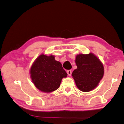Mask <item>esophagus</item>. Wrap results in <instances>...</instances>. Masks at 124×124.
<instances>
[{
	"instance_id": "1",
	"label": "esophagus",
	"mask_w": 124,
	"mask_h": 124,
	"mask_svg": "<svg viewBox=\"0 0 124 124\" xmlns=\"http://www.w3.org/2000/svg\"><path fill=\"white\" fill-rule=\"evenodd\" d=\"M67 74H68V76H71L72 74V71H71V70H67Z\"/></svg>"
}]
</instances>
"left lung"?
I'll use <instances>...</instances> for the list:
<instances>
[{
    "instance_id": "8db88e82",
    "label": "left lung",
    "mask_w": 124,
    "mask_h": 124,
    "mask_svg": "<svg viewBox=\"0 0 124 124\" xmlns=\"http://www.w3.org/2000/svg\"><path fill=\"white\" fill-rule=\"evenodd\" d=\"M77 69L72 72L76 84L83 92H89L97 87L104 73L102 62L96 56L90 53L76 56Z\"/></svg>"
}]
</instances>
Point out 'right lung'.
I'll return each instance as SVG.
<instances>
[{
	"label": "right lung",
	"instance_id": "1",
	"mask_svg": "<svg viewBox=\"0 0 124 124\" xmlns=\"http://www.w3.org/2000/svg\"><path fill=\"white\" fill-rule=\"evenodd\" d=\"M30 74L35 86L46 93L57 90L62 79L67 76L61 63L54 59V56L43 54L39 55L32 64Z\"/></svg>",
	"mask_w": 124,
	"mask_h": 124
}]
</instances>
